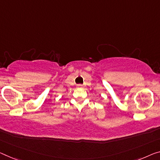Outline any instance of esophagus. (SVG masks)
<instances>
[{
	"label": "esophagus",
	"instance_id": "obj_1",
	"mask_svg": "<svg viewBox=\"0 0 160 160\" xmlns=\"http://www.w3.org/2000/svg\"><path fill=\"white\" fill-rule=\"evenodd\" d=\"M77 88H82L83 86L81 85V84H78V85L77 86Z\"/></svg>",
	"mask_w": 160,
	"mask_h": 160
}]
</instances>
